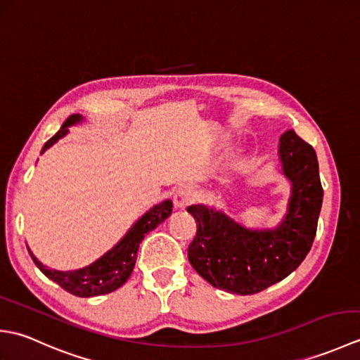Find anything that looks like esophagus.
<instances>
[{
	"label": "esophagus",
	"mask_w": 360,
	"mask_h": 360,
	"mask_svg": "<svg viewBox=\"0 0 360 360\" xmlns=\"http://www.w3.org/2000/svg\"><path fill=\"white\" fill-rule=\"evenodd\" d=\"M195 201V190L188 186H184L176 190L173 202L176 209H186L187 205H190Z\"/></svg>",
	"instance_id": "34e87169"
}]
</instances>
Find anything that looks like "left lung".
I'll return each mask as SVG.
<instances>
[{"label": "left lung", "instance_id": "obj_1", "mask_svg": "<svg viewBox=\"0 0 360 360\" xmlns=\"http://www.w3.org/2000/svg\"><path fill=\"white\" fill-rule=\"evenodd\" d=\"M278 155L292 192L274 231H249L205 205L187 209L196 221L188 262L212 286L240 295L262 292L295 271L311 250L323 201L317 155L294 129L281 134Z\"/></svg>", "mask_w": 360, "mask_h": 360}]
</instances>
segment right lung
<instances>
[{
	"instance_id": "right-lung-1",
	"label": "right lung",
	"mask_w": 360,
	"mask_h": 360,
	"mask_svg": "<svg viewBox=\"0 0 360 360\" xmlns=\"http://www.w3.org/2000/svg\"><path fill=\"white\" fill-rule=\"evenodd\" d=\"M80 120L82 116H79V114H72V116L68 117L62 128L56 133V136H52L51 139L44 143L41 153L46 151V148H49L52 143H56L58 139H62L63 136H66L68 131H70V127L77 124ZM172 201H164L159 205H155V207L150 209L131 229H129L128 233L110 252H106L103 257L98 258L93 264L83 267V269L79 271L62 272L49 269V267H46L38 262L32 255V252L29 250V254L32 257L38 269H40L46 277L56 281L58 286H62L72 295L97 297L110 294L112 290H116L117 288L124 285L129 275H131L137 258V249H139V244L143 240L145 233H148L156 226L164 223V221L172 215Z\"/></svg>"
}]
</instances>
